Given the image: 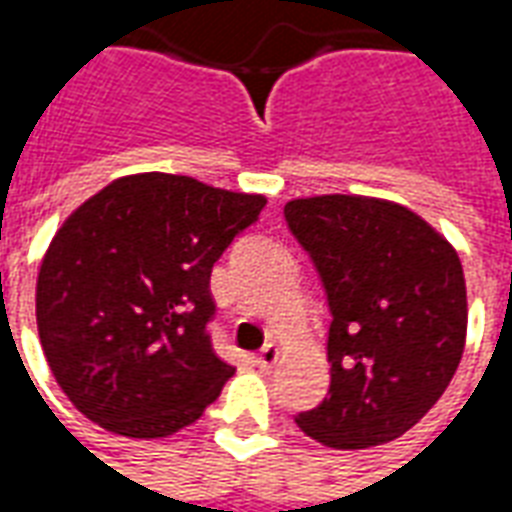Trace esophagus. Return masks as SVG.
<instances>
[{
  "label": "esophagus",
  "instance_id": "1",
  "mask_svg": "<svg viewBox=\"0 0 512 512\" xmlns=\"http://www.w3.org/2000/svg\"><path fill=\"white\" fill-rule=\"evenodd\" d=\"M277 356H279V351H277V345H263V348H260V354L255 356V365L260 367V370H271V367H274V362H277Z\"/></svg>",
  "mask_w": 512,
  "mask_h": 512
}]
</instances>
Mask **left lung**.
Returning <instances> with one entry per match:
<instances>
[{
    "instance_id": "left-lung-1",
    "label": "left lung",
    "mask_w": 512,
    "mask_h": 512,
    "mask_svg": "<svg viewBox=\"0 0 512 512\" xmlns=\"http://www.w3.org/2000/svg\"><path fill=\"white\" fill-rule=\"evenodd\" d=\"M285 222L332 315L329 392L296 425L337 450L403 436L461 362L466 282L455 249L417 213L373 197L293 200Z\"/></svg>"
}]
</instances>
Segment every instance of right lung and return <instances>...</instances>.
Masks as SVG:
<instances>
[{
	"mask_svg": "<svg viewBox=\"0 0 512 512\" xmlns=\"http://www.w3.org/2000/svg\"><path fill=\"white\" fill-rule=\"evenodd\" d=\"M263 208L260 194L145 172L68 216L40 263L38 332L84 417L131 439L202 417L233 376L208 332L211 268Z\"/></svg>",
	"mask_w": 512,
	"mask_h": 512,
	"instance_id": "add662e5",
	"label": "right lung"
}]
</instances>
